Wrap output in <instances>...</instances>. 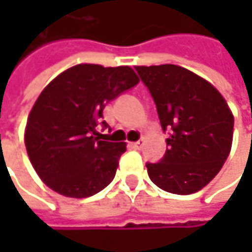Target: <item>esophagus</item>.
Listing matches in <instances>:
<instances>
[{
  "label": "esophagus",
  "instance_id": "obj_1",
  "mask_svg": "<svg viewBox=\"0 0 252 252\" xmlns=\"http://www.w3.org/2000/svg\"><path fill=\"white\" fill-rule=\"evenodd\" d=\"M131 147L135 149V150H140V149L143 147V140H138V141H135V143H131Z\"/></svg>",
  "mask_w": 252,
  "mask_h": 252
}]
</instances>
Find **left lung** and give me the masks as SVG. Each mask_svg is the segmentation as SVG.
Listing matches in <instances>:
<instances>
[{
	"instance_id": "8db88e82",
	"label": "left lung",
	"mask_w": 252,
	"mask_h": 252,
	"mask_svg": "<svg viewBox=\"0 0 252 252\" xmlns=\"http://www.w3.org/2000/svg\"><path fill=\"white\" fill-rule=\"evenodd\" d=\"M169 132L166 152L146 163L149 178L163 191H200L222 169L232 146L233 115L222 94L204 78L172 64L135 67Z\"/></svg>"
}]
</instances>
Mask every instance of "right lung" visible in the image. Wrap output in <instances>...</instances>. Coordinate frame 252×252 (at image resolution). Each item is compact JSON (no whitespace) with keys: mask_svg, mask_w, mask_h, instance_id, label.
Returning a JSON list of instances; mask_svg holds the SVG:
<instances>
[{"mask_svg":"<svg viewBox=\"0 0 252 252\" xmlns=\"http://www.w3.org/2000/svg\"><path fill=\"white\" fill-rule=\"evenodd\" d=\"M137 83L129 67L80 64L45 87L27 118L25 143L49 188L84 198L112 182L126 143L100 140L96 126H108L102 120L105 106Z\"/></svg>","mask_w":252,"mask_h":252,"instance_id":"add662e5","label":"right lung"}]
</instances>
